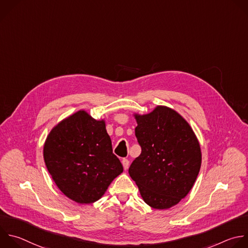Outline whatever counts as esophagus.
I'll use <instances>...</instances> for the list:
<instances>
[{"label":"esophagus","instance_id":"1","mask_svg":"<svg viewBox=\"0 0 248 248\" xmlns=\"http://www.w3.org/2000/svg\"><path fill=\"white\" fill-rule=\"evenodd\" d=\"M122 163H123V167H124V169L126 170L128 169V167H129V160H128L127 158H123Z\"/></svg>","mask_w":248,"mask_h":248}]
</instances>
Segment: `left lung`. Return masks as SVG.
I'll return each mask as SVG.
<instances>
[{"label":"left lung","instance_id":"8db88e82","mask_svg":"<svg viewBox=\"0 0 248 248\" xmlns=\"http://www.w3.org/2000/svg\"><path fill=\"white\" fill-rule=\"evenodd\" d=\"M135 119L141 154L128 173L148 205L170 208L188 195L198 177L202 163L199 141L189 124L168 107L157 106Z\"/></svg>","mask_w":248,"mask_h":248}]
</instances>
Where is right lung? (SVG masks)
Listing matches in <instances>:
<instances>
[{"instance_id": "1", "label": "right lung", "mask_w": 248, "mask_h": 248, "mask_svg": "<svg viewBox=\"0 0 248 248\" xmlns=\"http://www.w3.org/2000/svg\"><path fill=\"white\" fill-rule=\"evenodd\" d=\"M44 157L60 191L78 203L98 201L124 169L113 153L104 121L78 111L48 134Z\"/></svg>"}]
</instances>
